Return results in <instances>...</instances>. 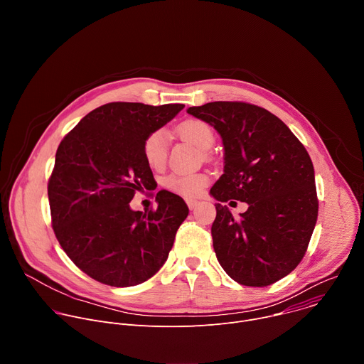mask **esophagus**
<instances>
[{
    "mask_svg": "<svg viewBox=\"0 0 364 364\" xmlns=\"http://www.w3.org/2000/svg\"><path fill=\"white\" fill-rule=\"evenodd\" d=\"M187 205H188L190 210H194L197 207V201L196 200H187Z\"/></svg>",
    "mask_w": 364,
    "mask_h": 364,
    "instance_id": "esophagus-1",
    "label": "esophagus"
}]
</instances>
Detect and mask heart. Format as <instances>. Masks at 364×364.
<instances>
[{"label": "heart", "instance_id": "1", "mask_svg": "<svg viewBox=\"0 0 364 364\" xmlns=\"http://www.w3.org/2000/svg\"><path fill=\"white\" fill-rule=\"evenodd\" d=\"M177 134L181 139L193 144L200 151L210 149L215 144V132L212 127L201 119H186L177 127ZM142 155L146 164L160 170L164 167L168 155V136L166 131L157 129L151 132L142 144ZM209 183V177L203 173L174 174L166 178V187L183 197H196Z\"/></svg>", "mask_w": 364, "mask_h": 364}]
</instances>
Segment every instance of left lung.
I'll return each instance as SVG.
<instances>
[{
  "instance_id": "8db88e82",
  "label": "left lung",
  "mask_w": 364,
  "mask_h": 364,
  "mask_svg": "<svg viewBox=\"0 0 364 364\" xmlns=\"http://www.w3.org/2000/svg\"><path fill=\"white\" fill-rule=\"evenodd\" d=\"M187 112L213 125L223 139L225 174L212 196L249 204L235 219L216 203L212 237L219 264L240 285L279 281L302 261L318 216L305 146L278 117L252 103L219 100Z\"/></svg>"
}]
</instances>
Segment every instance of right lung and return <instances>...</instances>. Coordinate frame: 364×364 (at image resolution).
<instances>
[{"label":"right lung","instance_id":"1","mask_svg":"<svg viewBox=\"0 0 364 364\" xmlns=\"http://www.w3.org/2000/svg\"><path fill=\"white\" fill-rule=\"evenodd\" d=\"M183 108L111 102L62 139L47 184L51 226L72 262L95 281L134 287L167 261L187 204L164 190L148 213L131 210L129 201L155 181L142 155L145 138Z\"/></svg>","mask_w":364,"mask_h":364}]
</instances>
